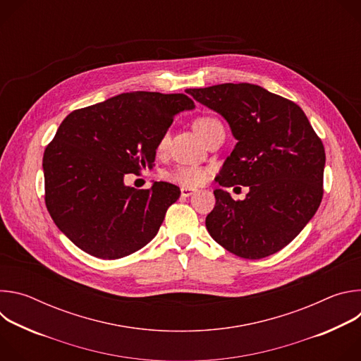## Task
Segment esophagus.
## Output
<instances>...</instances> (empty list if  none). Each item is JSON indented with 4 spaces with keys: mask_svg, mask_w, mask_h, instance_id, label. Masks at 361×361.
Wrapping results in <instances>:
<instances>
[{
    "mask_svg": "<svg viewBox=\"0 0 361 361\" xmlns=\"http://www.w3.org/2000/svg\"><path fill=\"white\" fill-rule=\"evenodd\" d=\"M194 192H195V190L191 187H181V197H184V198L192 195Z\"/></svg>",
    "mask_w": 361,
    "mask_h": 361,
    "instance_id": "1",
    "label": "esophagus"
}]
</instances>
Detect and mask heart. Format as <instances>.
<instances>
[{"mask_svg": "<svg viewBox=\"0 0 361 361\" xmlns=\"http://www.w3.org/2000/svg\"><path fill=\"white\" fill-rule=\"evenodd\" d=\"M219 127H223L221 123L214 118V117H209V116H204V117H198L195 121H194V130L195 133L204 140L205 137H207L212 131H214L216 128ZM167 140L169 137L164 135L159 144V149H163L167 144ZM169 178L171 181H176L181 185H185V187H194V185H198L201 184L204 180H205V171L200 167H195V166H183V167H178L177 170H174Z\"/></svg>", "mask_w": 361, "mask_h": 361, "instance_id": "b5f03b06", "label": "heart"}]
</instances>
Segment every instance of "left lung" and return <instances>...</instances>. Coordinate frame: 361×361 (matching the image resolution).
<instances>
[{"label":"left lung","instance_id":"8db88e82","mask_svg":"<svg viewBox=\"0 0 361 361\" xmlns=\"http://www.w3.org/2000/svg\"><path fill=\"white\" fill-rule=\"evenodd\" d=\"M219 113L237 140L216 181L248 187L235 201L216 188L205 219L213 240L243 259H263L293 241L323 198L326 154L304 111L293 101L248 82L185 90Z\"/></svg>","mask_w":361,"mask_h":361}]
</instances>
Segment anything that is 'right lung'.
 <instances>
[{"label":"right lung","instance_id":"1","mask_svg":"<svg viewBox=\"0 0 361 361\" xmlns=\"http://www.w3.org/2000/svg\"><path fill=\"white\" fill-rule=\"evenodd\" d=\"M194 109L184 94L133 91L68 114L42 159L47 210L59 230L104 260L148 244L181 191L166 181L137 190L124 177L152 169L174 117Z\"/></svg>","mask_w":361,"mask_h":361}]
</instances>
